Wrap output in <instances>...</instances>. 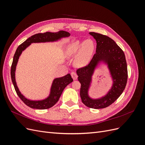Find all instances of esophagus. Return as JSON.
Returning <instances> with one entry per match:
<instances>
[{
  "mask_svg": "<svg viewBox=\"0 0 145 145\" xmlns=\"http://www.w3.org/2000/svg\"><path fill=\"white\" fill-rule=\"evenodd\" d=\"M71 76H72V78H73V80H77V74L75 72H72L71 73Z\"/></svg>",
  "mask_w": 145,
  "mask_h": 145,
  "instance_id": "1",
  "label": "esophagus"
}]
</instances>
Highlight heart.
Segmentation results:
<instances>
[{
	"mask_svg": "<svg viewBox=\"0 0 145 145\" xmlns=\"http://www.w3.org/2000/svg\"><path fill=\"white\" fill-rule=\"evenodd\" d=\"M94 51V45L91 39H86L83 42L76 41L72 43L69 48V54L71 56L78 53L74 63L77 67H85L91 60Z\"/></svg>",
	"mask_w": 145,
	"mask_h": 145,
	"instance_id": "b5f03b06",
	"label": "heart"
}]
</instances>
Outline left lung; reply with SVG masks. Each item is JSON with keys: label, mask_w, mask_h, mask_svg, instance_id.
Segmentation results:
<instances>
[{"label": "left lung", "mask_w": 145, "mask_h": 145, "mask_svg": "<svg viewBox=\"0 0 145 145\" xmlns=\"http://www.w3.org/2000/svg\"><path fill=\"white\" fill-rule=\"evenodd\" d=\"M97 43L96 53L90 63L78 69V80L81 83L80 95L82 102L86 106L102 109L109 106L120 97L123 92L128 79V69L123 51L112 39L94 32L89 33ZM107 65L113 80V85L106 95L98 99L89 95L91 77L95 69L100 62Z\"/></svg>", "instance_id": "obj_1"}]
</instances>
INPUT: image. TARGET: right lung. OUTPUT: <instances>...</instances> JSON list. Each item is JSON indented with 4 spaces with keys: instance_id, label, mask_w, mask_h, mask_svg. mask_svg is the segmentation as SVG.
Returning <instances> with one entry per match:
<instances>
[{
    "instance_id": "obj_1",
    "label": "right lung",
    "mask_w": 145,
    "mask_h": 145,
    "mask_svg": "<svg viewBox=\"0 0 145 145\" xmlns=\"http://www.w3.org/2000/svg\"><path fill=\"white\" fill-rule=\"evenodd\" d=\"M69 36L70 34L67 31H60L57 33L46 32L45 33H38L29 37L17 48L14 57H13L11 68V80L14 89L16 91V93L18 95L20 99L23 101L25 105H27L28 106L37 109H46L53 106L58 102L65 87L69 85L70 83H71L73 81V79L71 78L70 74H68L67 75L62 77L54 78L51 87L50 94L45 99L40 100H32L26 98L19 91L18 86L17 85L15 77L16 66L22 52L33 43L56 42L63 37H68Z\"/></svg>"
}]
</instances>
